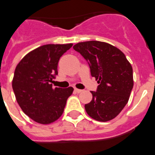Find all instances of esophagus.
<instances>
[{"label":"esophagus","mask_w":155,"mask_h":155,"mask_svg":"<svg viewBox=\"0 0 155 155\" xmlns=\"http://www.w3.org/2000/svg\"><path fill=\"white\" fill-rule=\"evenodd\" d=\"M74 91H75V92H77V93H81V91H82V90H80V89L75 88V89H74Z\"/></svg>","instance_id":"34e87169"}]
</instances>
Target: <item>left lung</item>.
Here are the masks:
<instances>
[{
	"label": "left lung",
	"mask_w": 155,
	"mask_h": 155,
	"mask_svg": "<svg viewBox=\"0 0 155 155\" xmlns=\"http://www.w3.org/2000/svg\"><path fill=\"white\" fill-rule=\"evenodd\" d=\"M74 49L88 62L91 76L99 84L91 91L92 100L85 104L86 113L95 120H111L129 101L134 87L131 64L120 49L104 42H81Z\"/></svg>",
	"instance_id": "8db88e82"
}]
</instances>
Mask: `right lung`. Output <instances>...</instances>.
<instances>
[{"label":"right lung","mask_w":155,"mask_h":155,"mask_svg":"<svg viewBox=\"0 0 155 155\" xmlns=\"http://www.w3.org/2000/svg\"><path fill=\"white\" fill-rule=\"evenodd\" d=\"M73 46L46 44L21 59L14 71L12 86L17 102L33 120L42 124L58 120L74 88H52L50 84L58 74L57 65L63 54Z\"/></svg>","instance_id":"right-lung-1"}]
</instances>
